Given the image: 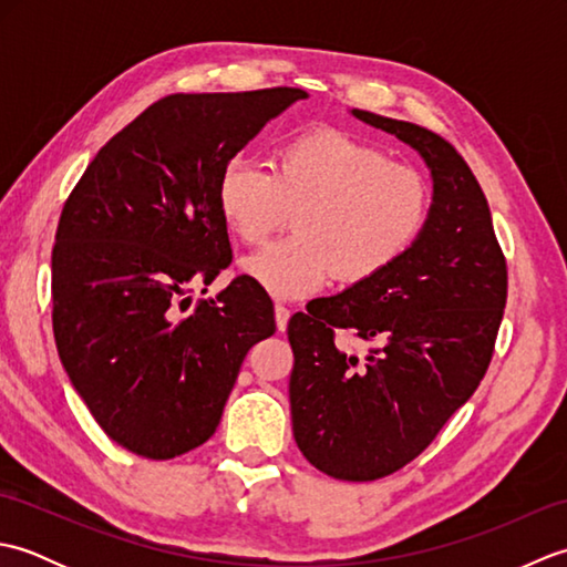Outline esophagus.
Wrapping results in <instances>:
<instances>
[{"instance_id":"1","label":"esophagus","mask_w":567,"mask_h":567,"mask_svg":"<svg viewBox=\"0 0 567 567\" xmlns=\"http://www.w3.org/2000/svg\"><path fill=\"white\" fill-rule=\"evenodd\" d=\"M292 311L287 309L285 305H275V323H277V331H285L287 329V321H290Z\"/></svg>"}]
</instances>
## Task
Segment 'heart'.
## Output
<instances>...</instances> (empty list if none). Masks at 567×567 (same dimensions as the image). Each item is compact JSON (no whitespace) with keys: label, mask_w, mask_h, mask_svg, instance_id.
I'll use <instances>...</instances> for the list:
<instances>
[{"label":"heart","mask_w":567,"mask_h":567,"mask_svg":"<svg viewBox=\"0 0 567 567\" xmlns=\"http://www.w3.org/2000/svg\"><path fill=\"white\" fill-rule=\"evenodd\" d=\"M221 219L248 246L285 226L295 234L244 260L265 292L297 299L331 280L363 285L414 246L429 219L424 175L336 128L307 131L275 148L270 171L236 158L216 185Z\"/></svg>","instance_id":"obj_1"}]
</instances>
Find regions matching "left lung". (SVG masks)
I'll return each instance as SVG.
<instances>
[{
  "label": "left lung",
  "instance_id": "left-lung-1",
  "mask_svg": "<svg viewBox=\"0 0 567 567\" xmlns=\"http://www.w3.org/2000/svg\"><path fill=\"white\" fill-rule=\"evenodd\" d=\"M351 116L414 148L433 185L424 231L392 268L287 323L299 451L321 473L368 483L414 461L477 390L507 305V262L483 187L449 141L372 112ZM336 328L379 348L351 352Z\"/></svg>",
  "mask_w": 567,
  "mask_h": 567
}]
</instances>
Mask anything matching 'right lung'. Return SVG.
Masks as SVG:
<instances>
[{
  "mask_svg": "<svg viewBox=\"0 0 567 567\" xmlns=\"http://www.w3.org/2000/svg\"><path fill=\"white\" fill-rule=\"evenodd\" d=\"M307 97L171 94L118 131L68 197L53 246L58 355L126 451L167 461L209 441L250 346L275 333L270 297L250 277L197 302L192 290L231 262L221 171Z\"/></svg>",
  "mask_w": 567,
  "mask_h": 567,
  "instance_id": "1",
  "label": "right lung"
}]
</instances>
